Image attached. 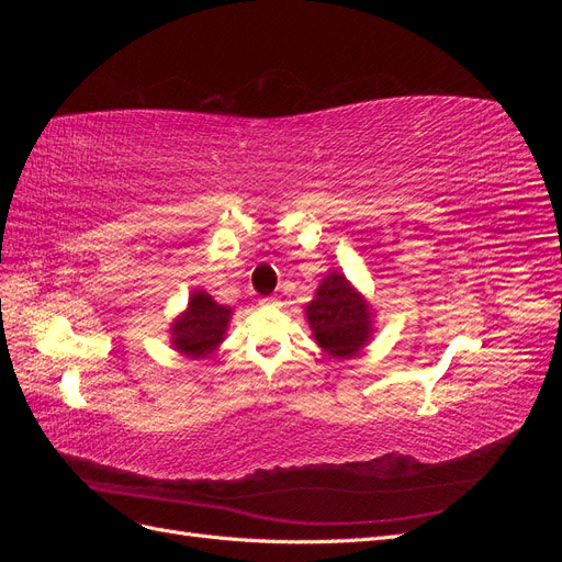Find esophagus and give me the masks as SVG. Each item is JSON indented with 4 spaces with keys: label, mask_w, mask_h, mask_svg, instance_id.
Segmentation results:
<instances>
[{
    "label": "esophagus",
    "mask_w": 562,
    "mask_h": 562,
    "mask_svg": "<svg viewBox=\"0 0 562 562\" xmlns=\"http://www.w3.org/2000/svg\"><path fill=\"white\" fill-rule=\"evenodd\" d=\"M260 304H262V307H279L281 300L279 297H262Z\"/></svg>",
    "instance_id": "1"
}]
</instances>
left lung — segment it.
<instances>
[{
	"label": "left lung",
	"mask_w": 562,
	"mask_h": 562,
	"mask_svg": "<svg viewBox=\"0 0 562 562\" xmlns=\"http://www.w3.org/2000/svg\"><path fill=\"white\" fill-rule=\"evenodd\" d=\"M307 318L316 342L339 359L359 351L370 337L368 304L337 271L321 281L307 307Z\"/></svg>",
	"instance_id": "8db88e82"
}]
</instances>
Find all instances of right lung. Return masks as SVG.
Instances as JSON below:
<instances>
[{
	"label": "right lung",
	"mask_w": 562,
	"mask_h": 562,
	"mask_svg": "<svg viewBox=\"0 0 562 562\" xmlns=\"http://www.w3.org/2000/svg\"><path fill=\"white\" fill-rule=\"evenodd\" d=\"M229 314L232 312L223 307V304L213 302L211 295L201 291L194 293L190 300V307H187V312L171 328L176 349L187 356H194V359L211 353L220 342H223Z\"/></svg>",
	"instance_id": "right-lung-1"
}]
</instances>
